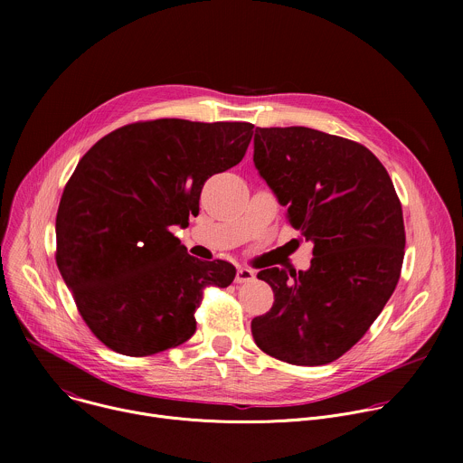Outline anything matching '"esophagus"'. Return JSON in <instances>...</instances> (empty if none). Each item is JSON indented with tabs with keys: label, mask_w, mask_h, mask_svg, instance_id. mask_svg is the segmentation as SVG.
<instances>
[{
	"label": "esophagus",
	"mask_w": 463,
	"mask_h": 463,
	"mask_svg": "<svg viewBox=\"0 0 463 463\" xmlns=\"http://www.w3.org/2000/svg\"><path fill=\"white\" fill-rule=\"evenodd\" d=\"M252 280H254V273H252L250 269H247V268H240V269L236 271V279H234V282H236V284L252 282Z\"/></svg>",
	"instance_id": "obj_1"
}]
</instances>
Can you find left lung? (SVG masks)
<instances>
[{"mask_svg":"<svg viewBox=\"0 0 463 463\" xmlns=\"http://www.w3.org/2000/svg\"><path fill=\"white\" fill-rule=\"evenodd\" d=\"M252 161L289 225L313 241L307 271L258 273L275 302L252 318L254 343L289 364H327L361 341L398 286L400 197L366 146L304 126L256 128Z\"/></svg>","mask_w":463,"mask_h":463,"instance_id":"1","label":"left lung"}]
</instances>
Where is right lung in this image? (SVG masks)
I'll return each mask as SVG.
<instances>
[{"label":"right lung","instance_id":"right-lung-1","mask_svg":"<svg viewBox=\"0 0 463 463\" xmlns=\"http://www.w3.org/2000/svg\"><path fill=\"white\" fill-rule=\"evenodd\" d=\"M250 122L157 118L122 126L79 161L56 214V266L75 304L109 350L145 357L195 332L203 291L236 277L202 261L170 232L200 211L205 181L236 166Z\"/></svg>","mask_w":463,"mask_h":463}]
</instances>
